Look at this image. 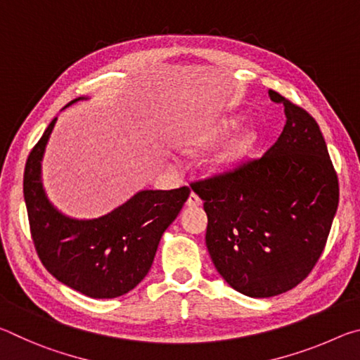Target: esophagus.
<instances>
[{
  "label": "esophagus",
  "mask_w": 360,
  "mask_h": 360,
  "mask_svg": "<svg viewBox=\"0 0 360 360\" xmlns=\"http://www.w3.org/2000/svg\"><path fill=\"white\" fill-rule=\"evenodd\" d=\"M200 205H202V198H200L197 193L192 192L191 195H188L187 206H191V208H197V206H200Z\"/></svg>",
  "instance_id": "obj_1"
}]
</instances>
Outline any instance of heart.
Wrapping results in <instances>:
<instances>
[{"instance_id": "obj_1", "label": "heart", "mask_w": 360, "mask_h": 360, "mask_svg": "<svg viewBox=\"0 0 360 360\" xmlns=\"http://www.w3.org/2000/svg\"><path fill=\"white\" fill-rule=\"evenodd\" d=\"M238 125L236 120H225L221 124H216L212 127H208L203 131H200L191 139L192 146H197V148H206V146L214 144L219 139H222L230 130H233L235 127ZM257 143V133L252 129L241 130L236 133L233 138H230L227 143H225L221 149L217 150L214 157V162L217 167H230L241 160L243 157L252 150V148Z\"/></svg>"}]
</instances>
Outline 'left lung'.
<instances>
[{
	"label": "left lung",
	"instance_id": "8db88e82",
	"mask_svg": "<svg viewBox=\"0 0 360 360\" xmlns=\"http://www.w3.org/2000/svg\"><path fill=\"white\" fill-rule=\"evenodd\" d=\"M285 125L264 155L192 182L208 216L206 248L225 281L265 298L302 283L324 251L338 208V178L319 130L303 108L275 90Z\"/></svg>",
	"mask_w": 360,
	"mask_h": 360
}]
</instances>
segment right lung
<instances>
[{"label":"right lung","mask_w":360,"mask_h":360,"mask_svg":"<svg viewBox=\"0 0 360 360\" xmlns=\"http://www.w3.org/2000/svg\"><path fill=\"white\" fill-rule=\"evenodd\" d=\"M79 100L84 98L66 106ZM56 122L30 152L23 173L36 252L46 270L68 288L92 298L120 297L148 275L163 231L179 214L191 188L141 191L96 219L65 216L49 202L41 181V160Z\"/></svg>","instance_id":"add662e5"}]
</instances>
